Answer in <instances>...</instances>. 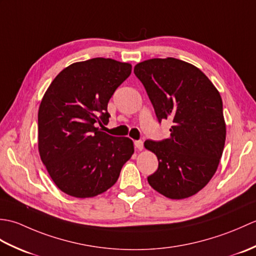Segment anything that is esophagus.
Here are the masks:
<instances>
[{"label": "esophagus", "instance_id": "1", "mask_svg": "<svg viewBox=\"0 0 256 256\" xmlns=\"http://www.w3.org/2000/svg\"><path fill=\"white\" fill-rule=\"evenodd\" d=\"M134 145H135V148H136L138 150H143V148H144V143H143V140H135L134 142Z\"/></svg>", "mask_w": 256, "mask_h": 256}]
</instances>
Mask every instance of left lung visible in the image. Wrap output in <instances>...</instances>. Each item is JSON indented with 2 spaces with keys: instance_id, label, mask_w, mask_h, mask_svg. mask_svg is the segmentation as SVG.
I'll use <instances>...</instances> for the list:
<instances>
[{
  "instance_id": "left-lung-1",
  "label": "left lung",
  "mask_w": 256,
  "mask_h": 256,
  "mask_svg": "<svg viewBox=\"0 0 256 256\" xmlns=\"http://www.w3.org/2000/svg\"><path fill=\"white\" fill-rule=\"evenodd\" d=\"M134 74L158 122H172L170 138L145 140V148L158 160L148 182L167 198L192 197L210 182L224 152L226 131L219 91L200 69L172 57L140 62Z\"/></svg>"
}]
</instances>
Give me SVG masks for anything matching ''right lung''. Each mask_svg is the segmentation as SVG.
<instances>
[{
    "mask_svg": "<svg viewBox=\"0 0 256 256\" xmlns=\"http://www.w3.org/2000/svg\"><path fill=\"white\" fill-rule=\"evenodd\" d=\"M131 72L128 62L92 58L64 68L45 92L38 110V150L64 194L90 198L106 192L133 155L132 140L96 128L108 124V102Z\"/></svg>",
    "mask_w": 256,
    "mask_h": 256,
    "instance_id": "right-lung-1",
    "label": "right lung"
}]
</instances>
